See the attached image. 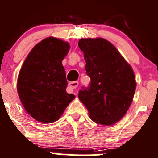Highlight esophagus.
Returning a JSON list of instances; mask_svg holds the SVG:
<instances>
[{
    "label": "esophagus",
    "instance_id": "1",
    "mask_svg": "<svg viewBox=\"0 0 158 158\" xmlns=\"http://www.w3.org/2000/svg\"><path fill=\"white\" fill-rule=\"evenodd\" d=\"M78 85H79V82H78L77 81H75V82H71L69 83L68 85L69 88H70L71 91H73V90H76V88H77Z\"/></svg>",
    "mask_w": 158,
    "mask_h": 158
}]
</instances>
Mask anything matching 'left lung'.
Segmentation results:
<instances>
[{
    "label": "left lung",
    "instance_id": "1",
    "mask_svg": "<svg viewBox=\"0 0 158 158\" xmlns=\"http://www.w3.org/2000/svg\"><path fill=\"white\" fill-rule=\"evenodd\" d=\"M78 46L91 79L78 97L91 120L112 125L123 118L132 103L136 86L133 71L115 46L103 38L80 39Z\"/></svg>",
    "mask_w": 158,
    "mask_h": 158
}]
</instances>
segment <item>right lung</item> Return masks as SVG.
I'll return each instance as SVG.
<instances>
[{
  "label": "right lung",
  "mask_w": 158,
  "mask_h": 158,
  "mask_svg": "<svg viewBox=\"0 0 158 158\" xmlns=\"http://www.w3.org/2000/svg\"><path fill=\"white\" fill-rule=\"evenodd\" d=\"M70 49L67 43L54 37L36 45L22 65L17 90L24 108L43 123L57 121L75 95L66 91L67 81L61 61Z\"/></svg>",
  "instance_id": "obj_1"
}]
</instances>
